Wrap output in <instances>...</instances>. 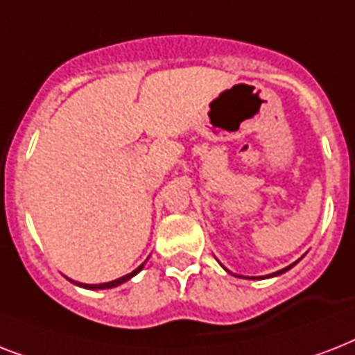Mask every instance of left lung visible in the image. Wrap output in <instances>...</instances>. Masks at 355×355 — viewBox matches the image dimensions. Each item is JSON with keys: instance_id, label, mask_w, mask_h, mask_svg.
Masks as SVG:
<instances>
[{"instance_id": "1", "label": "left lung", "mask_w": 355, "mask_h": 355, "mask_svg": "<svg viewBox=\"0 0 355 355\" xmlns=\"http://www.w3.org/2000/svg\"><path fill=\"white\" fill-rule=\"evenodd\" d=\"M295 265V263H293ZM293 265H289V267H286V269H282V270H278V272H272V275H269V276H276V275H282V272H286V270H289L293 267Z\"/></svg>"}]
</instances>
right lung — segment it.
<instances>
[{
	"label": "right lung",
	"instance_id": "1",
	"mask_svg": "<svg viewBox=\"0 0 355 355\" xmlns=\"http://www.w3.org/2000/svg\"><path fill=\"white\" fill-rule=\"evenodd\" d=\"M144 269V263L139 265L138 269L136 270H132V272H130V275H125V276H121V278H118V280H114V282H107V284H79L80 287H86V289H108V287H116V286H119V284H123V282H127V280H130V278H132L134 275H138L139 270ZM73 282V280H71Z\"/></svg>",
	"mask_w": 355,
	"mask_h": 355
}]
</instances>
